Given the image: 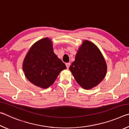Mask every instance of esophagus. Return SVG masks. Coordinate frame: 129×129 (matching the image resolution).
<instances>
[{
    "label": "esophagus",
    "instance_id": "1",
    "mask_svg": "<svg viewBox=\"0 0 129 129\" xmlns=\"http://www.w3.org/2000/svg\"><path fill=\"white\" fill-rule=\"evenodd\" d=\"M65 65H66V67H67V68L68 69L69 67H70V65H71V64H70L69 62H68V63H66V64H65Z\"/></svg>",
    "mask_w": 129,
    "mask_h": 129
}]
</instances>
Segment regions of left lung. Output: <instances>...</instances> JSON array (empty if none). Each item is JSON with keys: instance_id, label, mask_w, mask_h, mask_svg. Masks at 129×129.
Listing matches in <instances>:
<instances>
[{"instance_id": "1", "label": "left lung", "mask_w": 129, "mask_h": 129, "mask_svg": "<svg viewBox=\"0 0 129 129\" xmlns=\"http://www.w3.org/2000/svg\"><path fill=\"white\" fill-rule=\"evenodd\" d=\"M69 70L80 85L84 89H90L104 79L107 66L99 48L93 43L85 40Z\"/></svg>"}]
</instances>
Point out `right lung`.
I'll return each instance as SVG.
<instances>
[{
  "mask_svg": "<svg viewBox=\"0 0 129 129\" xmlns=\"http://www.w3.org/2000/svg\"><path fill=\"white\" fill-rule=\"evenodd\" d=\"M66 68L64 63L54 53L48 38L41 39L32 45L23 65L27 79L44 89L52 85L60 72Z\"/></svg>",
  "mask_w": 129,
  "mask_h": 129,
  "instance_id": "right-lung-1",
  "label": "right lung"
}]
</instances>
